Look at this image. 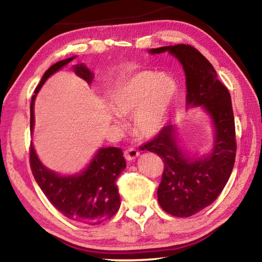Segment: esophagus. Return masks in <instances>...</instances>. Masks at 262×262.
<instances>
[{
    "label": "esophagus",
    "mask_w": 262,
    "mask_h": 262,
    "mask_svg": "<svg viewBox=\"0 0 262 262\" xmlns=\"http://www.w3.org/2000/svg\"><path fill=\"white\" fill-rule=\"evenodd\" d=\"M140 152L137 151L136 149L134 148H128L126 151H125V158L127 161H133V159H135L137 156H139Z\"/></svg>",
    "instance_id": "34e87169"
}]
</instances>
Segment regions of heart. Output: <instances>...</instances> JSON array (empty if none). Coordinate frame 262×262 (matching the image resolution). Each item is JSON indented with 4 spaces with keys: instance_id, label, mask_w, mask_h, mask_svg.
<instances>
[{
    "instance_id": "obj_1",
    "label": "heart",
    "mask_w": 262,
    "mask_h": 262,
    "mask_svg": "<svg viewBox=\"0 0 262 262\" xmlns=\"http://www.w3.org/2000/svg\"><path fill=\"white\" fill-rule=\"evenodd\" d=\"M177 84L165 74L141 72L133 75L119 89L115 104L121 114L135 112L137 134L151 136L161 130L174 97Z\"/></svg>"
}]
</instances>
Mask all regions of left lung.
I'll return each instance as SVG.
<instances>
[{"label": "left lung", "instance_id": "1", "mask_svg": "<svg viewBox=\"0 0 262 262\" xmlns=\"http://www.w3.org/2000/svg\"><path fill=\"white\" fill-rule=\"evenodd\" d=\"M171 53L186 75V105L202 106L215 126L214 149L209 156L190 158L177 144L176 127L164 126L143 150L157 154L164 162L158 202L167 214L189 217L211 205L227 185L236 159V127L231 96L216 70L196 48L185 43L152 48L150 53Z\"/></svg>", "mask_w": 262, "mask_h": 262}]
</instances>
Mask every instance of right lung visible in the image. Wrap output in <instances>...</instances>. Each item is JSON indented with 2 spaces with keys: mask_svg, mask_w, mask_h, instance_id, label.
I'll use <instances>...</instances> for the list:
<instances>
[{
  "mask_svg": "<svg viewBox=\"0 0 262 262\" xmlns=\"http://www.w3.org/2000/svg\"><path fill=\"white\" fill-rule=\"evenodd\" d=\"M74 59L75 56L56 62L43 74L31 100V130L34 122L35 95L51 75ZM72 70L89 84L94 79V74L83 63L74 64ZM30 165L34 179L43 194L62 215L70 220L89 225L100 224L114 216L120 207L117 179L126 167V161L120 148H101L82 173L62 177L42 165L31 143Z\"/></svg>",
  "mask_w": 262,
  "mask_h": 262,
  "instance_id": "right-lung-1",
  "label": "right lung"
}]
</instances>
